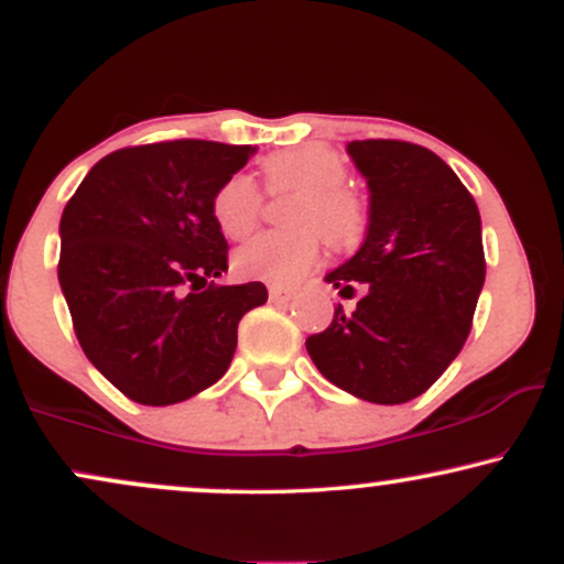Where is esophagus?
Returning a JSON list of instances; mask_svg holds the SVG:
<instances>
[{
    "instance_id": "esophagus-1",
    "label": "esophagus",
    "mask_w": 564,
    "mask_h": 564,
    "mask_svg": "<svg viewBox=\"0 0 564 564\" xmlns=\"http://www.w3.org/2000/svg\"><path fill=\"white\" fill-rule=\"evenodd\" d=\"M268 296H270V302H289L294 294H291V291H286V289H275L273 286L268 291Z\"/></svg>"
}]
</instances>
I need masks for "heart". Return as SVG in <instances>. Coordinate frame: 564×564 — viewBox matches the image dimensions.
I'll list each match as a JSON object with an SVG mask.
<instances>
[{
	"instance_id": "obj_1",
	"label": "heart",
	"mask_w": 564,
	"mask_h": 564,
	"mask_svg": "<svg viewBox=\"0 0 564 564\" xmlns=\"http://www.w3.org/2000/svg\"><path fill=\"white\" fill-rule=\"evenodd\" d=\"M270 193L296 191L289 212L294 230H270L251 238L232 257V268L246 281L294 286L318 264L321 236L336 249L364 236L366 206L345 185L347 164L328 145H300L262 161ZM260 191L246 174H232L212 198V217L228 238H243L260 217ZM322 232L318 234L317 230Z\"/></svg>"
}]
</instances>
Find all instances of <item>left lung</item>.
Here are the masks:
<instances>
[{"instance_id":"left-lung-1","label":"left lung","mask_w":564,"mask_h":564,"mask_svg":"<svg viewBox=\"0 0 564 564\" xmlns=\"http://www.w3.org/2000/svg\"><path fill=\"white\" fill-rule=\"evenodd\" d=\"M368 185L366 241L326 283L358 307L334 310L310 358L332 384L379 405L430 390L462 352L485 283L475 198L443 159L400 140H352Z\"/></svg>"}]
</instances>
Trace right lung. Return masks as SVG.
Wrapping results in <instances>:
<instances>
[{"label": "right lung", "mask_w": 564, "mask_h": 564, "mask_svg": "<svg viewBox=\"0 0 564 564\" xmlns=\"http://www.w3.org/2000/svg\"><path fill=\"white\" fill-rule=\"evenodd\" d=\"M254 151L209 140L121 148L63 209L57 281L76 339L134 403H183L223 379L238 323L268 302L260 281L198 291L228 270L212 198Z\"/></svg>", "instance_id": "add662e5"}]
</instances>
